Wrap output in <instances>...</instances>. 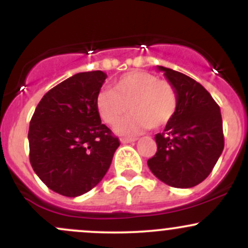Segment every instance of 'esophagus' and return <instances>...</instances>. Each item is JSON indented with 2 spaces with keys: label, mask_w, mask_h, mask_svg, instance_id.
Listing matches in <instances>:
<instances>
[{
  "label": "esophagus",
  "mask_w": 248,
  "mask_h": 248,
  "mask_svg": "<svg viewBox=\"0 0 248 248\" xmlns=\"http://www.w3.org/2000/svg\"><path fill=\"white\" fill-rule=\"evenodd\" d=\"M136 140L137 138H121V142L122 144H128V142H133Z\"/></svg>",
  "instance_id": "esophagus-1"
}]
</instances>
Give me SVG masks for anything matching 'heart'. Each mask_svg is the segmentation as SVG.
I'll return each instance as SVG.
<instances>
[{"label":"heart","mask_w":248,"mask_h":248,"mask_svg":"<svg viewBox=\"0 0 248 248\" xmlns=\"http://www.w3.org/2000/svg\"><path fill=\"white\" fill-rule=\"evenodd\" d=\"M94 106L101 119L112 127L128 108L132 114L117 127V132L136 134L168 124L176 114L179 96L169 80L158 79L146 71H132L112 82L111 90H101Z\"/></svg>","instance_id":"1"}]
</instances>
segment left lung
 <instances>
[{
  "label": "left lung",
  "mask_w": 248,
  "mask_h": 248,
  "mask_svg": "<svg viewBox=\"0 0 248 248\" xmlns=\"http://www.w3.org/2000/svg\"><path fill=\"white\" fill-rule=\"evenodd\" d=\"M179 96L176 114L156 134L157 152L147 161L152 174L176 188H189L204 181L224 147L221 110L211 94L192 78L158 67Z\"/></svg>",
  "instance_id": "obj_1"
}]
</instances>
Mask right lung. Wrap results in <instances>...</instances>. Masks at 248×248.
I'll return each mask as SVG.
<instances>
[{
	"instance_id": "add662e5",
	"label": "right lung",
	"mask_w": 248,
	"mask_h": 248,
	"mask_svg": "<svg viewBox=\"0 0 248 248\" xmlns=\"http://www.w3.org/2000/svg\"><path fill=\"white\" fill-rule=\"evenodd\" d=\"M107 74H74L41 99L29 129L30 163L51 191L86 193L101 182L120 140L101 122L94 106Z\"/></svg>"
}]
</instances>
